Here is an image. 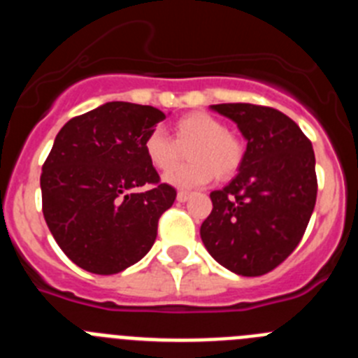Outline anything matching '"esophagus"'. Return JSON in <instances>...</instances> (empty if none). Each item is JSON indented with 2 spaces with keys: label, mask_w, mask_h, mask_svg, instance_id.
Listing matches in <instances>:
<instances>
[{
  "label": "esophagus",
  "mask_w": 358,
  "mask_h": 358,
  "mask_svg": "<svg viewBox=\"0 0 358 358\" xmlns=\"http://www.w3.org/2000/svg\"><path fill=\"white\" fill-rule=\"evenodd\" d=\"M189 197H192V194H189V192H179V194H177V201L179 202H186Z\"/></svg>",
  "instance_id": "obj_1"
}]
</instances>
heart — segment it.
Instances as JSON below:
<instances>
[{
    "label": "heart",
    "mask_w": 358,
    "mask_h": 358,
    "mask_svg": "<svg viewBox=\"0 0 358 358\" xmlns=\"http://www.w3.org/2000/svg\"><path fill=\"white\" fill-rule=\"evenodd\" d=\"M188 148V164L177 166L164 176V182L173 188H197L215 177L226 179L238 170L243 150L235 136L226 132L222 123L206 113H189L173 123V140L166 132L154 129L143 141L148 163L159 172H166L181 157V148Z\"/></svg>",
    "instance_id": "b5f03b06"
}]
</instances>
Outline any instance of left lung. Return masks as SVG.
Masks as SVG:
<instances>
[{"mask_svg": "<svg viewBox=\"0 0 358 358\" xmlns=\"http://www.w3.org/2000/svg\"><path fill=\"white\" fill-rule=\"evenodd\" d=\"M211 110L236 123L248 141L238 173L211 192L202 222L204 248L240 276L273 271L297 248L317 197L310 140L287 115L252 103H218Z\"/></svg>", "mask_w": 358, "mask_h": 358, "instance_id": "obj_1", "label": "left lung"}]
</instances>
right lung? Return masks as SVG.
Returning <instances> with one entry per match:
<instances>
[{"instance_id": "obj_1", "label": "right lung", "mask_w": 358, "mask_h": 358, "mask_svg": "<svg viewBox=\"0 0 358 358\" xmlns=\"http://www.w3.org/2000/svg\"><path fill=\"white\" fill-rule=\"evenodd\" d=\"M163 110L107 102L71 118L43 164L44 220L73 264L116 274L140 262L156 242L157 220L176 201L148 163L143 141ZM141 185H150L147 192Z\"/></svg>"}]
</instances>
